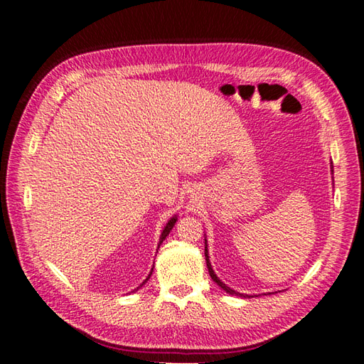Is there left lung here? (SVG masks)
I'll use <instances>...</instances> for the list:
<instances>
[{"label":"left lung","mask_w":364,"mask_h":364,"mask_svg":"<svg viewBox=\"0 0 364 364\" xmlns=\"http://www.w3.org/2000/svg\"><path fill=\"white\" fill-rule=\"evenodd\" d=\"M205 245H206V242H205ZM205 258H206V266H208V272H210V275H211V278L213 280L218 283L220 288L223 289V291H227L228 294H231V296H241V297H249V296H244V294H239V292H236V291H233V289H230L228 286L225 284V283H222L219 278H218V275L214 274V270H213V267H211V262H210V257H208V250H206V247H205Z\"/></svg>","instance_id":"obj_1"}]
</instances>
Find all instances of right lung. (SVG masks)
<instances>
[{"label":"right lung","mask_w":364,"mask_h":364,"mask_svg":"<svg viewBox=\"0 0 364 364\" xmlns=\"http://www.w3.org/2000/svg\"><path fill=\"white\" fill-rule=\"evenodd\" d=\"M175 222H176V218H173V219H170L168 220V223H167V225H166V228L164 230H162V235H161V239H159V245H161V242L162 241H164V239H166V236L170 233V230H172L173 228V225H175ZM149 278H150V275H149ZM149 278H146V280H149Z\"/></svg>","instance_id":"obj_1"}]
</instances>
